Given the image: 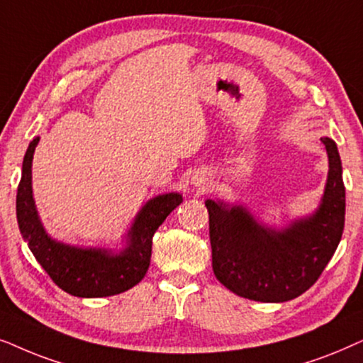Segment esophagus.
Masks as SVG:
<instances>
[{"instance_id": "esophagus-1", "label": "esophagus", "mask_w": 363, "mask_h": 363, "mask_svg": "<svg viewBox=\"0 0 363 363\" xmlns=\"http://www.w3.org/2000/svg\"><path fill=\"white\" fill-rule=\"evenodd\" d=\"M194 184H204V177H196Z\"/></svg>"}]
</instances>
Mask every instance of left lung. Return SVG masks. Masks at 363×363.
Returning a JSON list of instances; mask_svg holds the SVG:
<instances>
[{"mask_svg":"<svg viewBox=\"0 0 363 363\" xmlns=\"http://www.w3.org/2000/svg\"><path fill=\"white\" fill-rule=\"evenodd\" d=\"M328 177L318 209L286 229L265 227L242 206L206 201L212 269L222 286L257 302H287L308 291L332 259L345 222V186L335 143L322 138Z\"/></svg>","mask_w":363,"mask_h":363,"instance_id":"8db88e82","label":"left lung"}]
</instances>
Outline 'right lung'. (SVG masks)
Listing matches in <instances>:
<instances>
[{
	"label": "right lung",
	"mask_w": 363,
	"mask_h": 363,
	"mask_svg": "<svg viewBox=\"0 0 363 363\" xmlns=\"http://www.w3.org/2000/svg\"><path fill=\"white\" fill-rule=\"evenodd\" d=\"M40 143L35 138L23 159L21 181L16 194V217L23 239L52 282L74 297H109L141 282L151 264L152 235L166 217L182 202V196L169 192L152 197L138 212L128 232L125 247L81 249L51 239L38 216L31 187L33 154Z\"/></svg>",
	"instance_id": "obj_1"
}]
</instances>
